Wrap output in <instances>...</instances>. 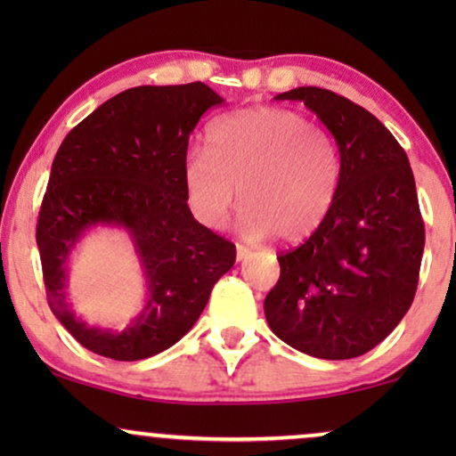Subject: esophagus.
Wrapping results in <instances>:
<instances>
[{
	"label": "esophagus",
	"instance_id": "obj_1",
	"mask_svg": "<svg viewBox=\"0 0 456 456\" xmlns=\"http://www.w3.org/2000/svg\"><path fill=\"white\" fill-rule=\"evenodd\" d=\"M248 255H251V251L245 245H236V259L239 261H245Z\"/></svg>",
	"mask_w": 456,
	"mask_h": 456
}]
</instances>
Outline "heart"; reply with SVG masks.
<instances>
[{
  "mask_svg": "<svg viewBox=\"0 0 456 456\" xmlns=\"http://www.w3.org/2000/svg\"><path fill=\"white\" fill-rule=\"evenodd\" d=\"M209 151L184 164L186 203L203 226L220 228L240 199V232L307 239L326 220L340 184V155L326 130L282 108H248L209 128Z\"/></svg>",
  "mask_w": 456,
  "mask_h": 456,
  "instance_id": "heart-1",
  "label": "heart"
}]
</instances>
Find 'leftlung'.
<instances>
[{"mask_svg":"<svg viewBox=\"0 0 456 456\" xmlns=\"http://www.w3.org/2000/svg\"><path fill=\"white\" fill-rule=\"evenodd\" d=\"M334 136L340 184L320 228L280 253L264 311L272 332L317 359H354L379 345L413 303L426 228L409 158L388 128L351 99L297 86Z\"/></svg>","mask_w":456,"mask_h":456,"instance_id":"left-lung-1","label":"left lung"}]
</instances>
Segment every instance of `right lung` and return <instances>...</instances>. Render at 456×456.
Masks as SVG:
<instances>
[{
	"label": "right lung",
	"instance_id": "obj_1",
	"mask_svg": "<svg viewBox=\"0 0 456 456\" xmlns=\"http://www.w3.org/2000/svg\"><path fill=\"white\" fill-rule=\"evenodd\" d=\"M224 99L203 83L118 93L74 126L55 153L37 222L47 303L89 351L116 361L153 357L183 338L236 247L192 217L183 172L189 136ZM95 227H120L146 276V305L124 330L89 327L67 301L71 251Z\"/></svg>",
	"mask_w": 456,
	"mask_h": 456
}]
</instances>
